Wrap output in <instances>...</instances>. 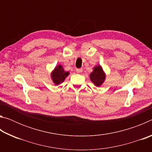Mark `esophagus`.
<instances>
[{
  "instance_id": "obj_1",
  "label": "esophagus",
  "mask_w": 152,
  "mask_h": 152,
  "mask_svg": "<svg viewBox=\"0 0 152 152\" xmlns=\"http://www.w3.org/2000/svg\"><path fill=\"white\" fill-rule=\"evenodd\" d=\"M82 72V69H76V72H77V73L80 74V73H81Z\"/></svg>"
}]
</instances>
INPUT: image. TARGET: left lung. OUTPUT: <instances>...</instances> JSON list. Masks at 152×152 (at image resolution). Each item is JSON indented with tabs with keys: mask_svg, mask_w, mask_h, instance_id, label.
<instances>
[{
	"mask_svg": "<svg viewBox=\"0 0 152 152\" xmlns=\"http://www.w3.org/2000/svg\"><path fill=\"white\" fill-rule=\"evenodd\" d=\"M90 79L95 86H100L104 83L106 79V74L101 65L94 67L93 70L90 74Z\"/></svg>",
	"mask_w": 152,
	"mask_h": 152,
	"instance_id": "8db88e82",
	"label": "left lung"
}]
</instances>
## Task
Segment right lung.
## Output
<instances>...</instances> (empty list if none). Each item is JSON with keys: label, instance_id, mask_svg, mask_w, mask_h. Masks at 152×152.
I'll use <instances>...</instances> for the list:
<instances>
[{"label": "right lung", "instance_id": "add662e5", "mask_svg": "<svg viewBox=\"0 0 152 152\" xmlns=\"http://www.w3.org/2000/svg\"><path fill=\"white\" fill-rule=\"evenodd\" d=\"M69 74H70V72L64 70L63 66L59 64L56 66L53 70L51 72L50 77L53 84L56 85H58L65 80L66 78Z\"/></svg>", "mask_w": 152, "mask_h": 152}]
</instances>
